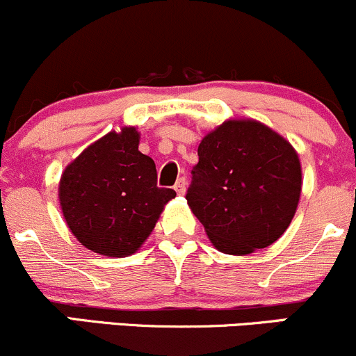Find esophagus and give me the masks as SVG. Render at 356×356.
I'll use <instances>...</instances> for the list:
<instances>
[{"label": "esophagus", "instance_id": "obj_1", "mask_svg": "<svg viewBox=\"0 0 356 356\" xmlns=\"http://www.w3.org/2000/svg\"><path fill=\"white\" fill-rule=\"evenodd\" d=\"M175 190H177L178 195H185L186 191V179L185 178H179L177 183H175Z\"/></svg>", "mask_w": 356, "mask_h": 356}]
</instances>
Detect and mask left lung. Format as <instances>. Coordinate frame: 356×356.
<instances>
[{
    "instance_id": "left-lung-1",
    "label": "left lung",
    "mask_w": 356,
    "mask_h": 356,
    "mask_svg": "<svg viewBox=\"0 0 356 356\" xmlns=\"http://www.w3.org/2000/svg\"><path fill=\"white\" fill-rule=\"evenodd\" d=\"M191 175L186 202L223 254H252L274 243L301 197L296 149L254 119H229L207 134Z\"/></svg>"
}]
</instances>
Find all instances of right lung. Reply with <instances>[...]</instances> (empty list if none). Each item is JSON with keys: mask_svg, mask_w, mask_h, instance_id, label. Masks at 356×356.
<instances>
[{"mask_svg": "<svg viewBox=\"0 0 356 356\" xmlns=\"http://www.w3.org/2000/svg\"><path fill=\"white\" fill-rule=\"evenodd\" d=\"M136 127L111 131L62 173L63 218L83 247L106 257L134 254L149 237L175 190L156 185L154 161L138 149Z\"/></svg>", "mask_w": 356, "mask_h": 356, "instance_id": "1", "label": "right lung"}]
</instances>
